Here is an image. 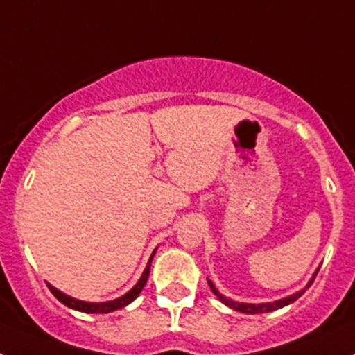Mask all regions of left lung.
Here are the masks:
<instances>
[{
  "mask_svg": "<svg viewBox=\"0 0 355 355\" xmlns=\"http://www.w3.org/2000/svg\"><path fill=\"white\" fill-rule=\"evenodd\" d=\"M316 274H318V270H316L315 274H313L311 281L307 283V286L304 288V290L297 291V293H293V295H288V297H284V299H281V300H274V302H263V304L236 302V300H231V299H227V297H224V295H222L220 291L216 290L215 284H213L211 281H209V279H208V284H209V288H211L213 293H215L216 297H218V300H220L222 304H225V306L231 307V309H234V311H240V313H247V315H258V313L275 311V309H281V307H284V306H288V304L295 302V300L299 299V297H302V293L307 290V288L311 286V283H313V281H315Z\"/></svg>",
  "mask_w": 355,
  "mask_h": 355,
  "instance_id": "8db88e82",
  "label": "left lung"
}]
</instances>
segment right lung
<instances>
[{
  "label": "right lung",
  "mask_w": 355,
  "mask_h": 355,
  "mask_svg": "<svg viewBox=\"0 0 355 355\" xmlns=\"http://www.w3.org/2000/svg\"><path fill=\"white\" fill-rule=\"evenodd\" d=\"M155 252L150 254L149 263H147L142 277L139 279V283L135 284V286L131 288L126 295H122V297H119V299H115V300H108V302H85V300L72 299V297H69V295L62 293L60 290H56V288L51 286V284H48V286L56 299L60 300L62 304H65L67 307H71V309H76V311H81V313H112V311H115V309H121V307L128 306V304H131L135 299H137V297H139L140 291H142V288L146 286L147 277H149L150 261H153V256H155Z\"/></svg>",
  "instance_id": "right-lung-1"
}]
</instances>
